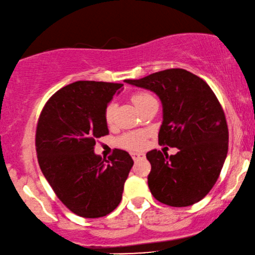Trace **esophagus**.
Returning a JSON list of instances; mask_svg holds the SVG:
<instances>
[{
    "instance_id": "obj_1",
    "label": "esophagus",
    "mask_w": 255,
    "mask_h": 255,
    "mask_svg": "<svg viewBox=\"0 0 255 255\" xmlns=\"http://www.w3.org/2000/svg\"><path fill=\"white\" fill-rule=\"evenodd\" d=\"M130 155H131V157H133L134 161H137V160L143 159V157H144V154H143V153H136V151H134V153H131Z\"/></svg>"
}]
</instances>
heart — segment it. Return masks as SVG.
<instances>
[{
    "instance_id": "obj_1",
    "label": "heart",
    "mask_w": 255,
    "mask_h": 255,
    "mask_svg": "<svg viewBox=\"0 0 255 255\" xmlns=\"http://www.w3.org/2000/svg\"><path fill=\"white\" fill-rule=\"evenodd\" d=\"M154 100L149 93L146 92H137L131 96V101L136 107L142 109L148 102ZM114 113H115V105L111 102L107 105V107L105 109V120L108 125H111L114 121ZM117 143L119 147L124 148L127 150H138L141 148L144 147L146 143V134L143 131H129V133H125L121 135L120 137L117 140Z\"/></svg>"
}]
</instances>
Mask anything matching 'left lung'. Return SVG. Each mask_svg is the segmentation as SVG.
<instances>
[{"instance_id":"8db88e82","label":"left lung","mask_w":255,"mask_h":255,"mask_svg":"<svg viewBox=\"0 0 255 255\" xmlns=\"http://www.w3.org/2000/svg\"><path fill=\"white\" fill-rule=\"evenodd\" d=\"M126 82L159 96L163 108L159 144L179 149L170 156L157 149L146 154L151 194L172 207L204 199L217 182L228 150L226 117L213 90L201 77L180 68Z\"/></svg>"}]
</instances>
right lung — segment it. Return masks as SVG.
I'll use <instances>...</instances> for the list:
<instances>
[{"instance_id":"right-lung-1","label":"right lung","mask_w":255,"mask_h":255,"mask_svg":"<svg viewBox=\"0 0 255 255\" xmlns=\"http://www.w3.org/2000/svg\"><path fill=\"white\" fill-rule=\"evenodd\" d=\"M122 83L77 81L50 96L37 121V161L54 193L82 218H101L120 204L134 161L114 149L108 160L94 153L109 133L105 109Z\"/></svg>"}]
</instances>
